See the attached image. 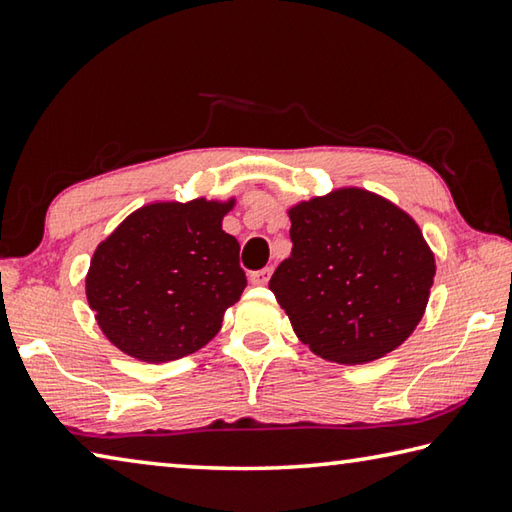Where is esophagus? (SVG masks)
<instances>
[{
	"label": "esophagus",
	"instance_id": "34e87169",
	"mask_svg": "<svg viewBox=\"0 0 512 512\" xmlns=\"http://www.w3.org/2000/svg\"><path fill=\"white\" fill-rule=\"evenodd\" d=\"M272 267H263V270H258V272H251L249 274V281L254 283V285H267L270 283V279H272Z\"/></svg>",
	"mask_w": 512,
	"mask_h": 512
}]
</instances>
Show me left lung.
Instances as JSON below:
<instances>
[{"instance_id":"8db88e82","label":"left lung","mask_w":512,"mask_h":512,"mask_svg":"<svg viewBox=\"0 0 512 512\" xmlns=\"http://www.w3.org/2000/svg\"><path fill=\"white\" fill-rule=\"evenodd\" d=\"M292 254L270 279L294 333L337 364L380 360L423 319L436 263L407 211L344 186L288 209Z\"/></svg>"}]
</instances>
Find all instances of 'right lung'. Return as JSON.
Wrapping results in <instances>:
<instances>
[{"label":"right lung","instance_id":"obj_1","mask_svg":"<svg viewBox=\"0 0 512 512\" xmlns=\"http://www.w3.org/2000/svg\"><path fill=\"white\" fill-rule=\"evenodd\" d=\"M236 206L195 197L150 202L98 242L85 294L98 328L139 362H173L220 333L247 279L238 240L222 229Z\"/></svg>","mask_w":512,"mask_h":512}]
</instances>
